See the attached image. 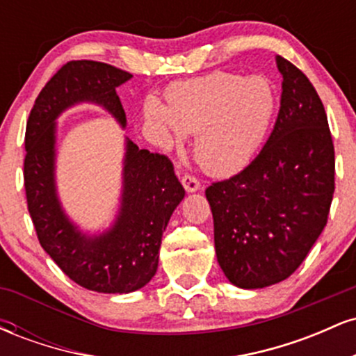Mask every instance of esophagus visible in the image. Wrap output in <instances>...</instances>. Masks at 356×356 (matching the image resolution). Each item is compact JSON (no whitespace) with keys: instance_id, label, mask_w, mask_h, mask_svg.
Returning a JSON list of instances; mask_svg holds the SVG:
<instances>
[{"instance_id":"esophagus-1","label":"esophagus","mask_w":356,"mask_h":356,"mask_svg":"<svg viewBox=\"0 0 356 356\" xmlns=\"http://www.w3.org/2000/svg\"><path fill=\"white\" fill-rule=\"evenodd\" d=\"M184 189H186L187 192H195L201 189V184H199V181L195 177H191V175H184V177L181 179Z\"/></svg>"}]
</instances>
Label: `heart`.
Wrapping results in <instances>:
<instances>
[{
	"label": "heart",
	"mask_w": 356,
	"mask_h": 356,
	"mask_svg": "<svg viewBox=\"0 0 356 356\" xmlns=\"http://www.w3.org/2000/svg\"><path fill=\"white\" fill-rule=\"evenodd\" d=\"M276 112L277 93L266 76L212 72L170 85L165 105L147 100L144 120L164 150L195 136V161L206 172L226 177L256 157Z\"/></svg>",
	"instance_id": "obj_1"
}]
</instances>
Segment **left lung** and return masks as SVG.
Returning <instances> with one entry per match:
<instances>
[{"mask_svg": "<svg viewBox=\"0 0 356 356\" xmlns=\"http://www.w3.org/2000/svg\"><path fill=\"white\" fill-rule=\"evenodd\" d=\"M280 112L261 152L238 175L206 189L220 269L257 289L296 271L320 238L334 192V149L316 90L276 56Z\"/></svg>", "mask_w": 356, "mask_h": 356, "instance_id": "8db88e82", "label": "left lung"}]
</instances>
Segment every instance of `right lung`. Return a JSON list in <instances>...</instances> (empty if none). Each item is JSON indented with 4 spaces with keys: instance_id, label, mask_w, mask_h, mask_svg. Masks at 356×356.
I'll use <instances>...</instances> for the list:
<instances>
[{
    "instance_id": "add662e5",
    "label": "right lung",
    "mask_w": 356,
    "mask_h": 356,
    "mask_svg": "<svg viewBox=\"0 0 356 356\" xmlns=\"http://www.w3.org/2000/svg\"><path fill=\"white\" fill-rule=\"evenodd\" d=\"M132 79L102 61L79 60L61 67L31 108L24 136V189L40 244L76 284L97 293L144 288L155 276L167 224L186 191L165 155L124 138L122 189L108 227L85 231L61 204L56 186V124L68 108L97 105L125 129L117 87Z\"/></svg>"
}]
</instances>
